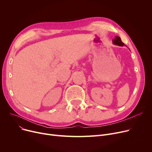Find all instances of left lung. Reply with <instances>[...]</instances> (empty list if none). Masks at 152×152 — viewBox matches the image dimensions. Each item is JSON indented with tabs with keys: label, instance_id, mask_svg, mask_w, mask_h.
<instances>
[{
	"label": "left lung",
	"instance_id": "1",
	"mask_svg": "<svg viewBox=\"0 0 152 152\" xmlns=\"http://www.w3.org/2000/svg\"><path fill=\"white\" fill-rule=\"evenodd\" d=\"M113 44L119 45V46H123L124 45V44L121 41V38L119 36L115 37V38L113 40Z\"/></svg>",
	"mask_w": 152,
	"mask_h": 152
}]
</instances>
